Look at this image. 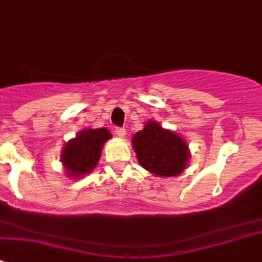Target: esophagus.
<instances>
[{
  "mask_svg": "<svg viewBox=\"0 0 262 262\" xmlns=\"http://www.w3.org/2000/svg\"><path fill=\"white\" fill-rule=\"evenodd\" d=\"M115 134L119 137V138H124V137H125V134H126V132H125V129H124V128H116L115 129Z\"/></svg>",
  "mask_w": 262,
  "mask_h": 262,
  "instance_id": "obj_1",
  "label": "esophagus"
}]
</instances>
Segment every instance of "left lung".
<instances>
[{
    "label": "left lung",
    "instance_id": "obj_1",
    "mask_svg": "<svg viewBox=\"0 0 262 262\" xmlns=\"http://www.w3.org/2000/svg\"><path fill=\"white\" fill-rule=\"evenodd\" d=\"M132 143L139 165L158 178L180 175L186 168L190 156L186 141L157 121H147L134 134Z\"/></svg>",
    "mask_w": 262,
    "mask_h": 262
}]
</instances>
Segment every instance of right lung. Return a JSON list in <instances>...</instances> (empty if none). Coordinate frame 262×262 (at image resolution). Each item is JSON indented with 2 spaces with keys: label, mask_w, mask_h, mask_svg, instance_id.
I'll return each mask as SVG.
<instances>
[{
  "label": "right lung",
  "mask_w": 262,
  "mask_h": 262,
  "mask_svg": "<svg viewBox=\"0 0 262 262\" xmlns=\"http://www.w3.org/2000/svg\"><path fill=\"white\" fill-rule=\"evenodd\" d=\"M110 138L112 133L106 128L84 129L66 143L60 161L67 176L78 179L91 172L101 157L102 146Z\"/></svg>",
  "instance_id": "1"
}]
</instances>
